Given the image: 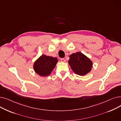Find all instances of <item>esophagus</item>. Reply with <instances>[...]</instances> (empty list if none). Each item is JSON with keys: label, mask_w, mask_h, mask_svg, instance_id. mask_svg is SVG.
<instances>
[{"label": "esophagus", "mask_w": 121, "mask_h": 121, "mask_svg": "<svg viewBox=\"0 0 121 121\" xmlns=\"http://www.w3.org/2000/svg\"><path fill=\"white\" fill-rule=\"evenodd\" d=\"M61 62H65L66 61L65 59H64V58H61Z\"/></svg>", "instance_id": "34e87169"}]
</instances>
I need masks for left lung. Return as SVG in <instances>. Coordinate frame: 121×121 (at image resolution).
<instances>
[{"label":"left lung","mask_w":121,"mask_h":121,"mask_svg":"<svg viewBox=\"0 0 121 121\" xmlns=\"http://www.w3.org/2000/svg\"><path fill=\"white\" fill-rule=\"evenodd\" d=\"M69 57V64L75 73L82 76L91 71L93 63L83 53L77 52L72 54Z\"/></svg>","instance_id":"8db88e82"}]
</instances>
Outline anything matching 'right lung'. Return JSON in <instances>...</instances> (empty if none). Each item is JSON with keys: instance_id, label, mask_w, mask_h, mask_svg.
I'll return each mask as SVG.
<instances>
[{"instance_id": "1", "label": "right lung", "mask_w": 121, "mask_h": 121, "mask_svg": "<svg viewBox=\"0 0 121 121\" xmlns=\"http://www.w3.org/2000/svg\"><path fill=\"white\" fill-rule=\"evenodd\" d=\"M58 61L56 57L43 54L34 62V70L41 77H47L53 71Z\"/></svg>"}]
</instances>
